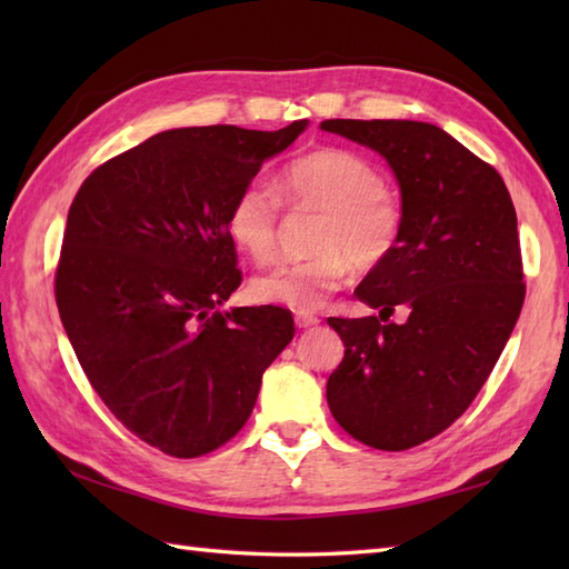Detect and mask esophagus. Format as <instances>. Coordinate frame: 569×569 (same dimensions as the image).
<instances>
[{
	"label": "esophagus",
	"instance_id": "1",
	"mask_svg": "<svg viewBox=\"0 0 569 569\" xmlns=\"http://www.w3.org/2000/svg\"><path fill=\"white\" fill-rule=\"evenodd\" d=\"M320 320L316 318V316H306V312H300V316H296V325L300 330H310V328H316Z\"/></svg>",
	"mask_w": 569,
	"mask_h": 569
}]
</instances>
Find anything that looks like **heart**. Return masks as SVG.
I'll return each instance as SVG.
<instances>
[{"label": "heart", "instance_id": "heart-1", "mask_svg": "<svg viewBox=\"0 0 569 569\" xmlns=\"http://www.w3.org/2000/svg\"><path fill=\"white\" fill-rule=\"evenodd\" d=\"M288 208L318 210L310 259L278 263L251 281L259 303L316 312L361 266H377L401 237V204L383 188L377 166L347 149L298 156L276 178ZM263 183H249L229 204L227 232L253 261H269L278 247L281 201Z\"/></svg>", "mask_w": 569, "mask_h": 569}]
</instances>
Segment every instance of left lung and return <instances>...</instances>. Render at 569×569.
Segmentation results:
<instances>
[{
  "mask_svg": "<svg viewBox=\"0 0 569 569\" xmlns=\"http://www.w3.org/2000/svg\"><path fill=\"white\" fill-rule=\"evenodd\" d=\"M381 153L401 188V237L355 296L379 317L328 318L345 359L328 379L335 420L377 450H408L475 401L521 316L526 283L509 190L440 127L410 119H325ZM409 308L401 326L388 318Z\"/></svg>",
  "mask_w": 569,
  "mask_h": 569,
  "instance_id": "obj_1",
  "label": "left lung"
}]
</instances>
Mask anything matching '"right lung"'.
<instances>
[{
  "mask_svg": "<svg viewBox=\"0 0 569 569\" xmlns=\"http://www.w3.org/2000/svg\"><path fill=\"white\" fill-rule=\"evenodd\" d=\"M306 127L168 129L94 168L70 204L60 322L104 406L166 455L234 438L293 340L283 308L220 306L241 283L229 204Z\"/></svg>",
  "mask_w": 569,
  "mask_h": 569,
  "instance_id": "obj_1",
  "label": "right lung"
}]
</instances>
